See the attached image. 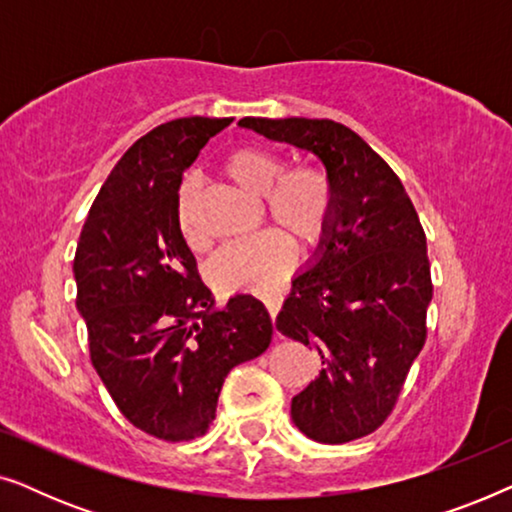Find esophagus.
<instances>
[{
	"mask_svg": "<svg viewBox=\"0 0 512 512\" xmlns=\"http://www.w3.org/2000/svg\"><path fill=\"white\" fill-rule=\"evenodd\" d=\"M263 303H265V307H268L270 319L275 321V319H277V312H279V305H282V298L272 293V296H265V298H263Z\"/></svg>",
	"mask_w": 512,
	"mask_h": 512,
	"instance_id": "esophagus-1",
	"label": "esophagus"
}]
</instances>
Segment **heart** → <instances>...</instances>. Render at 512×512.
Returning a JSON list of instances; mask_svg holds the SVG:
<instances>
[{
  "mask_svg": "<svg viewBox=\"0 0 512 512\" xmlns=\"http://www.w3.org/2000/svg\"><path fill=\"white\" fill-rule=\"evenodd\" d=\"M221 172L244 191L263 198L272 221L289 230L303 247L324 240L333 221L335 195L328 174L317 165L282 167L275 153L258 146H237L221 160ZM177 228L188 247L202 251L207 237L195 219V186L191 179L177 193ZM293 263V244L279 230H263L249 240L233 242L214 258L212 282L223 291H270L282 284Z\"/></svg>",
  "mask_w": 512,
  "mask_h": 512,
  "instance_id": "b5f03b06",
  "label": "heart"
}]
</instances>
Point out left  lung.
<instances>
[{"mask_svg":"<svg viewBox=\"0 0 512 512\" xmlns=\"http://www.w3.org/2000/svg\"><path fill=\"white\" fill-rule=\"evenodd\" d=\"M242 128L307 149L326 167L335 209L319 261L293 279L277 328L310 345L319 375L293 422L319 443L380 429L426 342L433 284L426 235L396 172L328 118H242Z\"/></svg>","mask_w":512,"mask_h":512,"instance_id":"8db88e82","label":"left lung"}]
</instances>
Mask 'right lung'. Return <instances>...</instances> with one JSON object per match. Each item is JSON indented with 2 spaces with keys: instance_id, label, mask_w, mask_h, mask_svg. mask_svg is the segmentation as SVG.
Listing matches in <instances>:
<instances>
[{
  "instance_id": "add662e5",
  "label": "right lung",
  "mask_w": 512,
  "mask_h": 512,
  "mask_svg": "<svg viewBox=\"0 0 512 512\" xmlns=\"http://www.w3.org/2000/svg\"><path fill=\"white\" fill-rule=\"evenodd\" d=\"M230 118H177L139 137L104 181L74 256L90 361L116 408L167 443L205 436L223 380L270 345L261 300L216 310L177 228L181 174Z\"/></svg>"
}]
</instances>
